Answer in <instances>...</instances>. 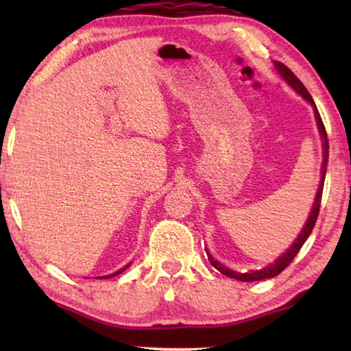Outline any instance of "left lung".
Returning a JSON list of instances; mask_svg holds the SVG:
<instances>
[{
	"mask_svg": "<svg viewBox=\"0 0 351 351\" xmlns=\"http://www.w3.org/2000/svg\"><path fill=\"white\" fill-rule=\"evenodd\" d=\"M274 66L277 69V73L280 74L282 79L288 83V85L293 88V90L299 94V96L304 97L308 104L313 106L314 110V117H316V122H317V128H319V134H320V139H322V148H324V162H322V169H320V182H319V189H317V193H316V198H314V203H313V209L310 212V217H308L306 223L304 226V229L300 230V234L297 235V239L294 240L293 245H291L287 252H283L280 257L276 258L274 263H271L268 266H265L263 269H258V271H251V272H237L229 269L228 266H224L219 263L218 260H215L212 257V254L207 251L206 249V254H207V258H209L210 265L213 268L218 269L221 274H224L226 277H230V278H235V280H240V282H257V280H265V278H272L280 274V272L287 268V266L293 261V258L297 255V252L300 251V247L304 246V243L308 240V237L313 232V228L314 224H316V219L319 215V209H320V201H322V190H324V181H325V173H326V162H328V138H326V132H325V127H324V122L322 119H320V114L317 111V106L314 104V100L311 97V94L308 93L306 88L304 86V83H302L297 77L294 75L293 71L289 68L285 66L283 63L280 62H274Z\"/></svg>",
	"mask_w": 351,
	"mask_h": 351,
	"instance_id": "1",
	"label": "left lung"
}]
</instances>
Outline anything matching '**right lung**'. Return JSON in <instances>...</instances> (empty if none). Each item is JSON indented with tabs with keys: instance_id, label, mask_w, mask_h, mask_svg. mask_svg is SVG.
Segmentation results:
<instances>
[{
	"instance_id": "add662e5",
	"label": "right lung",
	"mask_w": 351,
	"mask_h": 351,
	"mask_svg": "<svg viewBox=\"0 0 351 351\" xmlns=\"http://www.w3.org/2000/svg\"><path fill=\"white\" fill-rule=\"evenodd\" d=\"M130 265H132V263H128V265H125V266H123V268H121V269H119V271H116V272H112V274L111 276H104V277H97V278H111V277H114V276H119V274H122V272L123 271H125L127 268H128V266Z\"/></svg>"
}]
</instances>
